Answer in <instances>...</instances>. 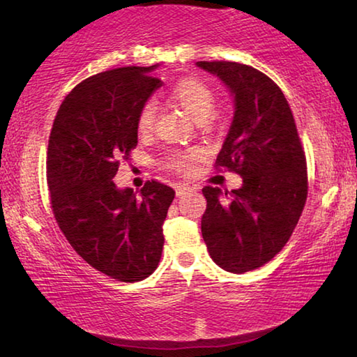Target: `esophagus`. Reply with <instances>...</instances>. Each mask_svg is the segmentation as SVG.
<instances>
[{
  "instance_id": "obj_1",
  "label": "esophagus",
  "mask_w": 357,
  "mask_h": 357,
  "mask_svg": "<svg viewBox=\"0 0 357 357\" xmlns=\"http://www.w3.org/2000/svg\"><path fill=\"white\" fill-rule=\"evenodd\" d=\"M192 189H190V185H187V184H179V185H176V197L179 198V197H183V195H185L187 192H190Z\"/></svg>"
}]
</instances>
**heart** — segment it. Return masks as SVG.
I'll return each mask as SVG.
<instances>
[{"instance_id":"1","label":"heart","mask_w":357,"mask_h":357,"mask_svg":"<svg viewBox=\"0 0 357 357\" xmlns=\"http://www.w3.org/2000/svg\"><path fill=\"white\" fill-rule=\"evenodd\" d=\"M172 99L183 108V110L189 114L193 121L206 119L214 110L215 98L213 89L208 84H204L200 80H193V78H185L174 84L172 89ZM154 113L155 108L154 104L143 105L138 114L137 129L142 135L148 134L154 126ZM195 157V153H190L189 155L174 157L172 162L173 168H187L189 162Z\"/></svg>"}]
</instances>
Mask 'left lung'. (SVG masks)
Here are the masks:
<instances>
[{
  "instance_id": "obj_1",
  "label": "left lung",
  "mask_w": 357,
  "mask_h": 357,
  "mask_svg": "<svg viewBox=\"0 0 357 357\" xmlns=\"http://www.w3.org/2000/svg\"><path fill=\"white\" fill-rule=\"evenodd\" d=\"M233 98V119L217 167L243 185L203 187L202 234L215 264L243 274L268 263L288 243L307 198L305 154L280 88L263 72L229 61H198Z\"/></svg>"
}]
</instances>
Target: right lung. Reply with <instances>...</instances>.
Returning <instances> with one entry per match:
<instances>
[{
    "instance_id": "obj_1",
    "label": "right lung",
    "mask_w": 357,
    "mask_h": 357,
    "mask_svg": "<svg viewBox=\"0 0 357 357\" xmlns=\"http://www.w3.org/2000/svg\"><path fill=\"white\" fill-rule=\"evenodd\" d=\"M149 68H119L82 82L66 96L47 149L52 209L74 250L94 269L121 282L155 271L172 187L148 181L140 193L119 189L114 174L137 146V121L162 86Z\"/></svg>"
}]
</instances>
